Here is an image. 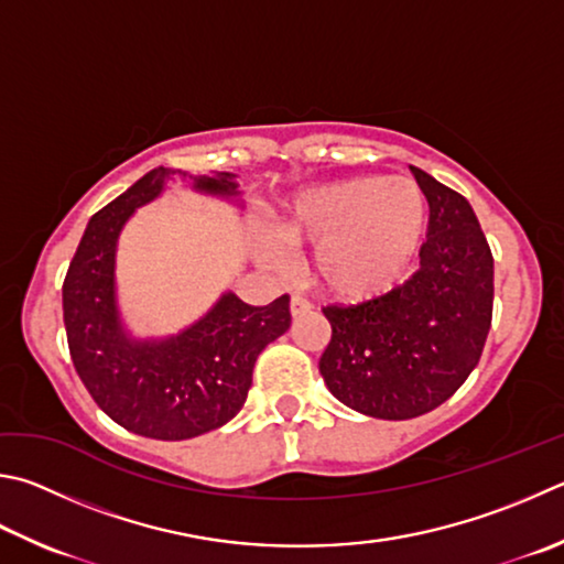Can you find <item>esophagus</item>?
I'll use <instances>...</instances> for the list:
<instances>
[{
  "mask_svg": "<svg viewBox=\"0 0 564 564\" xmlns=\"http://www.w3.org/2000/svg\"><path fill=\"white\" fill-rule=\"evenodd\" d=\"M311 308H313V303H311L308 299H305L303 293H293V295H291V315H293V317L308 313Z\"/></svg>",
  "mask_w": 564,
  "mask_h": 564,
  "instance_id": "esophagus-1",
  "label": "esophagus"
}]
</instances>
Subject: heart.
<instances>
[{
	"label": "heart",
	"mask_w": 564,
	"mask_h": 564,
	"mask_svg": "<svg viewBox=\"0 0 564 564\" xmlns=\"http://www.w3.org/2000/svg\"><path fill=\"white\" fill-rule=\"evenodd\" d=\"M426 202L406 177H352L303 192L281 234L293 247H323L321 273L347 299H372L404 279L422 247ZM279 261V251H269Z\"/></svg>",
	"instance_id": "1"
}]
</instances>
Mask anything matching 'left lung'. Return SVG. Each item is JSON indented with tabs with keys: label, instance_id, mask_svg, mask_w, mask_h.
I'll return each mask as SVG.
<instances>
[{
	"label": "left lung",
	"instance_id": "left-lung-1",
	"mask_svg": "<svg viewBox=\"0 0 564 564\" xmlns=\"http://www.w3.org/2000/svg\"><path fill=\"white\" fill-rule=\"evenodd\" d=\"M426 241L412 279L377 299L330 303L321 375L333 397L375 419H414L468 380L494 317V253L474 209L424 170Z\"/></svg>",
	"mask_w": 564,
	"mask_h": 564
}]
</instances>
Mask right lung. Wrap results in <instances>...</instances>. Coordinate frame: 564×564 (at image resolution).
Masks as SVG:
<instances>
[{
	"label": "right lung",
	"mask_w": 564,
	"mask_h": 564,
	"mask_svg": "<svg viewBox=\"0 0 564 564\" xmlns=\"http://www.w3.org/2000/svg\"><path fill=\"white\" fill-rule=\"evenodd\" d=\"M170 175L150 170L90 217L64 279L70 360L94 402L132 434L182 442L219 429L247 402L256 357L291 327L289 293L256 308L234 293L162 343H135L116 308V241L135 207L155 199ZM194 187L237 194L229 172L194 177Z\"/></svg>",
	"instance_id": "obj_1"
}]
</instances>
